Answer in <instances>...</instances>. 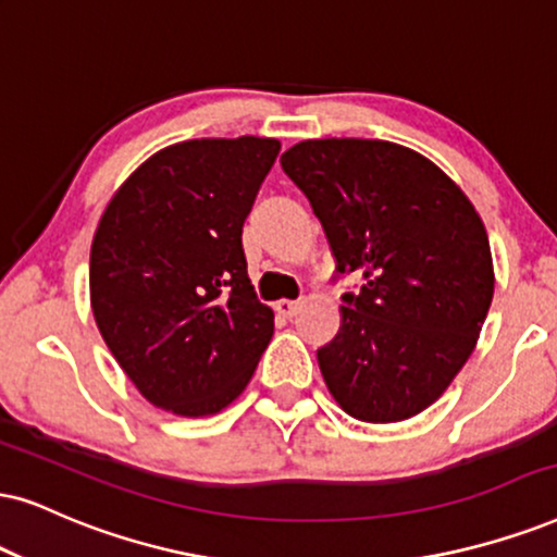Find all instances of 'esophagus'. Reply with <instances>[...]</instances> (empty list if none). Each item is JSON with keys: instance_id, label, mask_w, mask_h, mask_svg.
Masks as SVG:
<instances>
[{"instance_id": "1", "label": "esophagus", "mask_w": 557, "mask_h": 557, "mask_svg": "<svg viewBox=\"0 0 557 557\" xmlns=\"http://www.w3.org/2000/svg\"><path fill=\"white\" fill-rule=\"evenodd\" d=\"M300 306H302L300 300H285V298H283V300L274 302V311L283 315V319H293V315L300 311Z\"/></svg>"}]
</instances>
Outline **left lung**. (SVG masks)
Instances as JSON below:
<instances>
[{
    "instance_id": "obj_1",
    "label": "left lung",
    "mask_w": 557,
    "mask_h": 557,
    "mask_svg": "<svg viewBox=\"0 0 557 557\" xmlns=\"http://www.w3.org/2000/svg\"><path fill=\"white\" fill-rule=\"evenodd\" d=\"M329 238L344 293L319 368L349 417L391 424L432 406L475 349L494 259L473 202L434 161L391 140H300L280 159Z\"/></svg>"
}]
</instances>
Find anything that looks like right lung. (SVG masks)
Masks as SVG:
<instances>
[{
  "label": "right lung",
  "instance_id": "1",
  "mask_svg": "<svg viewBox=\"0 0 557 557\" xmlns=\"http://www.w3.org/2000/svg\"><path fill=\"white\" fill-rule=\"evenodd\" d=\"M274 138H195L146 159L104 208L89 255L97 329L140 396L210 417L242 396L274 331L246 274L244 221Z\"/></svg>",
  "mask_w": 557,
  "mask_h": 557
}]
</instances>
